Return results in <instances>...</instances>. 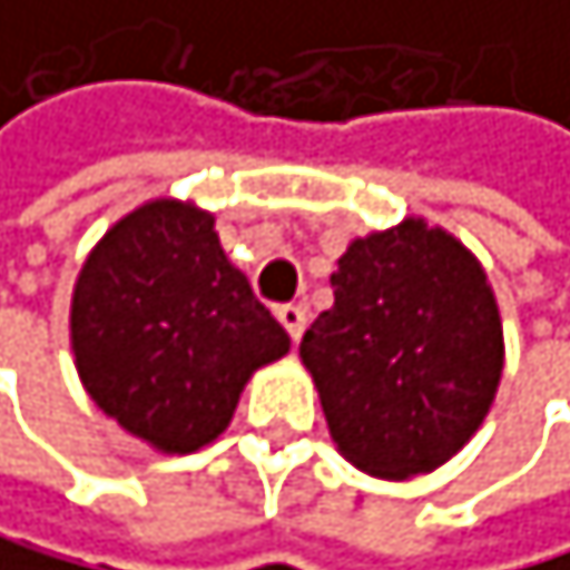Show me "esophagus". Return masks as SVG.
Wrapping results in <instances>:
<instances>
[{"label":"esophagus","mask_w":570,"mask_h":570,"mask_svg":"<svg viewBox=\"0 0 570 570\" xmlns=\"http://www.w3.org/2000/svg\"><path fill=\"white\" fill-rule=\"evenodd\" d=\"M276 318L283 323V330L291 333V341L297 344V341H301V333H305V326H308V312H305V305H279Z\"/></svg>","instance_id":"34e87169"}]
</instances>
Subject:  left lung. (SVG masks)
Here are the masks:
<instances>
[{
  "instance_id": "1",
  "label": "left lung",
  "mask_w": 570,
  "mask_h": 570,
  "mask_svg": "<svg viewBox=\"0 0 570 570\" xmlns=\"http://www.w3.org/2000/svg\"><path fill=\"white\" fill-rule=\"evenodd\" d=\"M330 283L333 308L301 341L330 436L368 475L433 472L475 433L500 383L503 330L482 265L407 219L354 240Z\"/></svg>"
}]
</instances>
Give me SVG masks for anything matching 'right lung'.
I'll use <instances>...</instances> for the list:
<instances>
[{"instance_id": "right-lung-1", "label": "right lung", "mask_w": 570, "mask_h": 570, "mask_svg": "<svg viewBox=\"0 0 570 570\" xmlns=\"http://www.w3.org/2000/svg\"><path fill=\"white\" fill-rule=\"evenodd\" d=\"M70 330L91 401L166 454L213 443L252 372L291 351L226 262L213 216L180 202L109 229L80 269Z\"/></svg>"}]
</instances>
